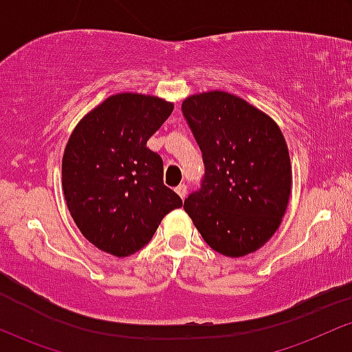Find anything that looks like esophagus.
I'll list each match as a JSON object with an SVG mask.
<instances>
[{
    "label": "esophagus",
    "instance_id": "esophagus-1",
    "mask_svg": "<svg viewBox=\"0 0 352 352\" xmlns=\"http://www.w3.org/2000/svg\"><path fill=\"white\" fill-rule=\"evenodd\" d=\"M175 191L177 192V196H179L181 199H184V197L188 196V186H186V184H179V186H177V188L175 189Z\"/></svg>",
    "mask_w": 352,
    "mask_h": 352
}]
</instances>
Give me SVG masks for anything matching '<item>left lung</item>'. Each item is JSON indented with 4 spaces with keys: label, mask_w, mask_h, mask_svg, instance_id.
<instances>
[{
    "label": "left lung",
    "mask_w": 352,
    "mask_h": 352,
    "mask_svg": "<svg viewBox=\"0 0 352 352\" xmlns=\"http://www.w3.org/2000/svg\"><path fill=\"white\" fill-rule=\"evenodd\" d=\"M204 161L184 210L206 243L227 257L258 250L280 227L292 192L282 130L237 95L212 90L181 105Z\"/></svg>",
    "instance_id": "1"
}]
</instances>
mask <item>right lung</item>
Instances as JSON below:
<instances>
[{
	"instance_id": "1",
	"label": "right lung",
	"mask_w": 352,
	"mask_h": 352,
	"mask_svg": "<svg viewBox=\"0 0 352 352\" xmlns=\"http://www.w3.org/2000/svg\"><path fill=\"white\" fill-rule=\"evenodd\" d=\"M173 109L153 95H111L70 135L62 158L65 202L82 235L107 254L143 249L163 217L183 206L163 183L161 156L146 148Z\"/></svg>"
}]
</instances>
